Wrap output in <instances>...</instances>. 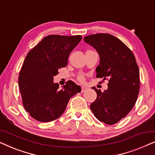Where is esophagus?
<instances>
[{
	"label": "esophagus",
	"instance_id": "esophagus-1",
	"mask_svg": "<svg viewBox=\"0 0 155 155\" xmlns=\"http://www.w3.org/2000/svg\"><path fill=\"white\" fill-rule=\"evenodd\" d=\"M87 90V87H84V86H82V87H81V92H85V91Z\"/></svg>",
	"mask_w": 155,
	"mask_h": 155
}]
</instances>
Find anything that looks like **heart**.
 I'll return each mask as SVG.
<instances>
[{"label":"heart","instance_id":"heart-1","mask_svg":"<svg viewBox=\"0 0 155 155\" xmlns=\"http://www.w3.org/2000/svg\"><path fill=\"white\" fill-rule=\"evenodd\" d=\"M78 80H79L80 82H83L84 81V78L83 76H82V75L80 76V77L78 78Z\"/></svg>","mask_w":155,"mask_h":155}]
</instances>
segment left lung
<instances>
[{
	"mask_svg": "<svg viewBox=\"0 0 155 155\" xmlns=\"http://www.w3.org/2000/svg\"><path fill=\"white\" fill-rule=\"evenodd\" d=\"M84 41L99 55L97 78L109 80L104 92L92 87L97 96L90 109L99 120L115 124L131 111L136 102L140 90L138 65L130 48L113 35L95 34L87 36Z\"/></svg>",
	"mask_w": 155,
	"mask_h": 155,
	"instance_id": "8db88e82",
	"label": "left lung"
}]
</instances>
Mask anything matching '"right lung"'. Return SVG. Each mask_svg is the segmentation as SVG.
<instances>
[{
    "instance_id": "1",
    "label": "right lung",
    "mask_w": 155,
    "mask_h": 155,
    "mask_svg": "<svg viewBox=\"0 0 155 155\" xmlns=\"http://www.w3.org/2000/svg\"><path fill=\"white\" fill-rule=\"evenodd\" d=\"M82 38L48 35L27 54L19 74V87L24 108L38 121L49 122L60 117L70 99L81 91L71 80L61 90L53 80L58 70L68 65L70 54Z\"/></svg>"
}]
</instances>
